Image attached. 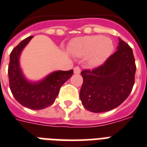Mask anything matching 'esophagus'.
I'll return each mask as SVG.
<instances>
[{"label": "esophagus", "instance_id": "34e87169", "mask_svg": "<svg viewBox=\"0 0 147 147\" xmlns=\"http://www.w3.org/2000/svg\"><path fill=\"white\" fill-rule=\"evenodd\" d=\"M81 72V69L79 67L76 66L74 68V73L75 74H79Z\"/></svg>", "mask_w": 147, "mask_h": 147}]
</instances>
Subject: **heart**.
Here are the masks:
<instances>
[{
	"instance_id": "b5f03b06",
	"label": "heart",
	"mask_w": 147,
	"mask_h": 147,
	"mask_svg": "<svg viewBox=\"0 0 147 147\" xmlns=\"http://www.w3.org/2000/svg\"><path fill=\"white\" fill-rule=\"evenodd\" d=\"M69 50L76 57H87L88 64L92 67H97L103 64L111 55L114 51V44L108 37L87 36L72 40Z\"/></svg>"
}]
</instances>
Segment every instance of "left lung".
<instances>
[{"label":"left lung","mask_w":147,"mask_h":147,"mask_svg":"<svg viewBox=\"0 0 147 147\" xmlns=\"http://www.w3.org/2000/svg\"><path fill=\"white\" fill-rule=\"evenodd\" d=\"M117 50L100 66L81 72L80 99L94 113L113 110L127 99L134 85L136 65L132 49L119 38Z\"/></svg>","instance_id":"8db88e82"}]
</instances>
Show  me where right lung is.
Listing matches in <instances>:
<instances>
[{"mask_svg":"<svg viewBox=\"0 0 147 147\" xmlns=\"http://www.w3.org/2000/svg\"><path fill=\"white\" fill-rule=\"evenodd\" d=\"M33 37L26 38L12 50L10 55L8 77L10 91L20 105L32 110H41L54 103L60 88L72 76L73 70L53 71L38 81L28 79L20 67V58Z\"/></svg>","mask_w":147,"mask_h":147,"instance_id":"add662e5","label":"right lung"}]
</instances>
